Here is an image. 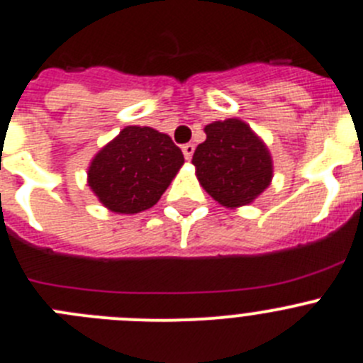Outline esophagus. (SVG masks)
Segmentation results:
<instances>
[{
  "label": "esophagus",
  "mask_w": 363,
  "mask_h": 363,
  "mask_svg": "<svg viewBox=\"0 0 363 363\" xmlns=\"http://www.w3.org/2000/svg\"><path fill=\"white\" fill-rule=\"evenodd\" d=\"M194 152H195V146L191 145V143H188V145L182 146V153H184L186 161H189V159L194 157Z\"/></svg>",
  "instance_id": "34e87169"
}]
</instances>
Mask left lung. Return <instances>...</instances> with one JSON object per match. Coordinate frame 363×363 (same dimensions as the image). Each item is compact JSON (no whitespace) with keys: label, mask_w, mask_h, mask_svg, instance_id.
<instances>
[{"label":"left lung","mask_w":363,"mask_h":363,"mask_svg":"<svg viewBox=\"0 0 363 363\" xmlns=\"http://www.w3.org/2000/svg\"><path fill=\"white\" fill-rule=\"evenodd\" d=\"M204 132L191 159L202 188L231 210L253 202L273 179L267 146L240 119L215 121Z\"/></svg>","instance_id":"1"}]
</instances>
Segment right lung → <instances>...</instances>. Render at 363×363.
I'll return each instance as SVG.
<instances>
[{
    "label": "right lung",
    "instance_id": "right-lung-1",
    "mask_svg": "<svg viewBox=\"0 0 363 363\" xmlns=\"http://www.w3.org/2000/svg\"><path fill=\"white\" fill-rule=\"evenodd\" d=\"M184 155L166 133L150 126H126L96 153L88 186L116 213H139L157 204L174 181Z\"/></svg>",
    "mask_w": 363,
    "mask_h": 363
}]
</instances>
